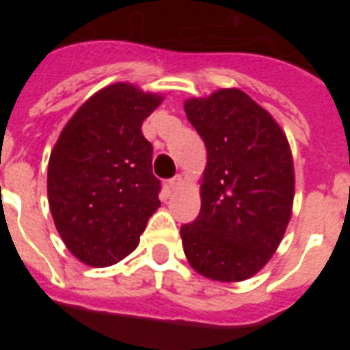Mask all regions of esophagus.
<instances>
[{
	"label": "esophagus",
	"instance_id": "1",
	"mask_svg": "<svg viewBox=\"0 0 350 350\" xmlns=\"http://www.w3.org/2000/svg\"><path fill=\"white\" fill-rule=\"evenodd\" d=\"M184 185V178H182V175H177V177H173L172 180H170V189L172 191H178Z\"/></svg>",
	"mask_w": 350,
	"mask_h": 350
}]
</instances>
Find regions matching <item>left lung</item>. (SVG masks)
Segmentation results:
<instances>
[{
	"label": "left lung",
	"instance_id": "1",
	"mask_svg": "<svg viewBox=\"0 0 350 350\" xmlns=\"http://www.w3.org/2000/svg\"><path fill=\"white\" fill-rule=\"evenodd\" d=\"M206 147L200 215L180 228L191 268L242 282L265 268L293 215L295 165L286 133L237 88L184 101Z\"/></svg>",
	"mask_w": 350,
	"mask_h": 350
}]
</instances>
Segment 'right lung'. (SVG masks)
I'll return each instance as SVG.
<instances>
[{
    "mask_svg": "<svg viewBox=\"0 0 350 350\" xmlns=\"http://www.w3.org/2000/svg\"><path fill=\"white\" fill-rule=\"evenodd\" d=\"M163 100L135 83H110L80 105L52 148V219L68 250L88 267H112L131 254L161 206L142 124Z\"/></svg>",
    "mask_w": 350,
    "mask_h": 350,
    "instance_id": "1",
    "label": "right lung"
}]
</instances>
